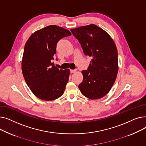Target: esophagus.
I'll return each mask as SVG.
<instances>
[{"label": "esophagus", "mask_w": 146, "mask_h": 146, "mask_svg": "<svg viewBox=\"0 0 146 146\" xmlns=\"http://www.w3.org/2000/svg\"><path fill=\"white\" fill-rule=\"evenodd\" d=\"M76 71H77V70H76V69H74V70H70V73H75Z\"/></svg>", "instance_id": "obj_1"}]
</instances>
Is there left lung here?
I'll list each match as a JSON object with an SVG mask.
<instances>
[{"label": "left lung", "instance_id": "left-lung-1", "mask_svg": "<svg viewBox=\"0 0 146 146\" xmlns=\"http://www.w3.org/2000/svg\"><path fill=\"white\" fill-rule=\"evenodd\" d=\"M86 56L92 59L87 70H83L81 93L90 99H100L108 94L118 72V51L112 38L95 24L71 29Z\"/></svg>", "mask_w": 146, "mask_h": 146}]
</instances>
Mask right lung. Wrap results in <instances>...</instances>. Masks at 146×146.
I'll return each mask as SVG.
<instances>
[{
    "label": "right lung",
    "instance_id": "obj_1",
    "mask_svg": "<svg viewBox=\"0 0 146 146\" xmlns=\"http://www.w3.org/2000/svg\"><path fill=\"white\" fill-rule=\"evenodd\" d=\"M71 35L68 30L54 25L36 31L27 40L22 71L27 85L38 98L52 101L63 94L70 70H60L51 60L56 53L58 41Z\"/></svg>",
    "mask_w": 146,
    "mask_h": 146
}]
</instances>
